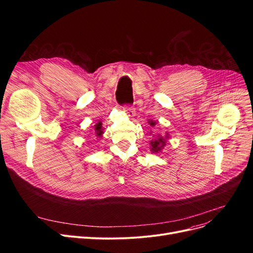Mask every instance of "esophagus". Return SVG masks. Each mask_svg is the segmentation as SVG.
I'll return each instance as SVG.
<instances>
[{
  "label": "esophagus",
  "mask_w": 253,
  "mask_h": 253,
  "mask_svg": "<svg viewBox=\"0 0 253 253\" xmlns=\"http://www.w3.org/2000/svg\"><path fill=\"white\" fill-rule=\"evenodd\" d=\"M124 111L128 115L129 117H134L135 114H136L134 106L133 105H129V104H126V105L124 106Z\"/></svg>",
  "instance_id": "obj_1"
}]
</instances>
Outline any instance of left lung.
<instances>
[{
	"label": "left lung",
	"instance_id": "1",
	"mask_svg": "<svg viewBox=\"0 0 253 253\" xmlns=\"http://www.w3.org/2000/svg\"><path fill=\"white\" fill-rule=\"evenodd\" d=\"M149 124H150V126H154L155 125H156V122H154V121H149ZM168 138V133H167V135H166V137H163V136H157L155 139H153V140H151V151L153 152V153H158V152H160L162 151L163 149H164V147L166 145V139Z\"/></svg>",
	"mask_w": 253,
	"mask_h": 253
}]
</instances>
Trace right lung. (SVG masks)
Returning <instances> with one entry per match:
<instances>
[{
	"label": "right lung",
	"mask_w": 253,
	"mask_h": 253,
	"mask_svg": "<svg viewBox=\"0 0 253 253\" xmlns=\"http://www.w3.org/2000/svg\"><path fill=\"white\" fill-rule=\"evenodd\" d=\"M102 126H101V122H98V124L95 126V131H96V136L97 137H99V138H100V137L102 136V134H103V131H102V128H101Z\"/></svg>",
	"instance_id": "right-lung-1"
}]
</instances>
